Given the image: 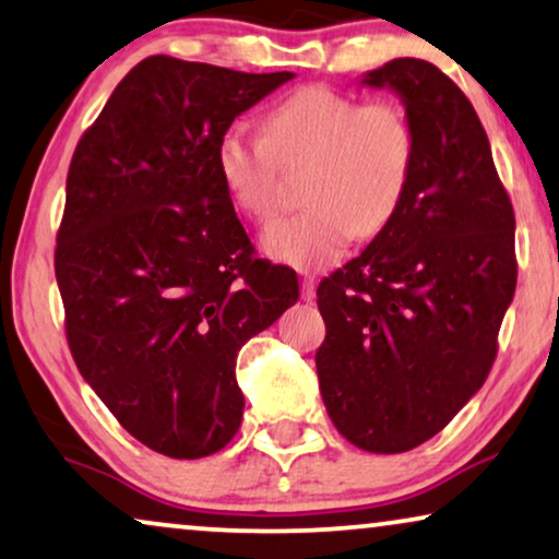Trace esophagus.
<instances>
[{"label":"esophagus","instance_id":"1","mask_svg":"<svg viewBox=\"0 0 559 559\" xmlns=\"http://www.w3.org/2000/svg\"><path fill=\"white\" fill-rule=\"evenodd\" d=\"M301 298L306 304H311L313 298H317V278H313V276L301 278Z\"/></svg>","mask_w":559,"mask_h":559}]
</instances>
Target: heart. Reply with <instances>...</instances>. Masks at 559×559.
Segmentation results:
<instances>
[{
	"instance_id": "1",
	"label": "heart",
	"mask_w": 559,
	"mask_h": 559,
	"mask_svg": "<svg viewBox=\"0 0 559 559\" xmlns=\"http://www.w3.org/2000/svg\"><path fill=\"white\" fill-rule=\"evenodd\" d=\"M311 159L309 207L265 227L261 250L296 271L334 265L355 235H374L395 217L415 167V129L390 100L361 104L326 85H304L263 116V136L242 126L215 146L227 198L258 223L278 212V164Z\"/></svg>"
}]
</instances>
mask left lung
Segmentation results:
<instances>
[{
    "label": "left lung",
    "instance_id": "obj_1",
    "mask_svg": "<svg viewBox=\"0 0 559 559\" xmlns=\"http://www.w3.org/2000/svg\"><path fill=\"white\" fill-rule=\"evenodd\" d=\"M403 100L415 167L395 217L319 283V388L336 430L369 453L440 433L481 390L514 298V210L471 100L428 60L361 75Z\"/></svg>",
    "mask_w": 559,
    "mask_h": 559
}]
</instances>
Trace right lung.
Segmentation results:
<instances>
[{
    "instance_id": "1",
    "label": "right lung",
    "mask_w": 559,
    "mask_h": 559,
    "mask_svg": "<svg viewBox=\"0 0 559 559\" xmlns=\"http://www.w3.org/2000/svg\"><path fill=\"white\" fill-rule=\"evenodd\" d=\"M294 73L141 60L78 141L55 278L83 380L129 433L202 459L238 433L235 361L298 298L286 265L253 258L215 146Z\"/></svg>"
}]
</instances>
